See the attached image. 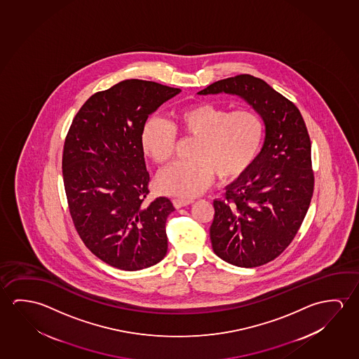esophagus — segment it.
<instances>
[{
    "label": "esophagus",
    "mask_w": 359,
    "mask_h": 359,
    "mask_svg": "<svg viewBox=\"0 0 359 359\" xmlns=\"http://www.w3.org/2000/svg\"><path fill=\"white\" fill-rule=\"evenodd\" d=\"M191 203H194V201H192V199H173V205H175L176 208H182V207H186V205H191Z\"/></svg>",
    "instance_id": "34e87169"
}]
</instances>
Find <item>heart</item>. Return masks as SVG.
<instances>
[{
    "label": "heart",
    "mask_w": 359,
    "mask_h": 359,
    "mask_svg": "<svg viewBox=\"0 0 359 359\" xmlns=\"http://www.w3.org/2000/svg\"><path fill=\"white\" fill-rule=\"evenodd\" d=\"M176 132L197 138L192 161L165 167L156 184L162 194L191 198L202 194L215 175L229 181L250 168L262 147L264 123L252 109L229 112L213 103H194L175 111L170 123L149 118L141 132L143 152L156 163L168 162L176 146Z\"/></svg>",
    "instance_id": "heart-1"
}]
</instances>
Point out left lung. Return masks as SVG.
Here are the masks:
<instances>
[{"label":"left lung","instance_id":"left-lung-1","mask_svg":"<svg viewBox=\"0 0 359 359\" xmlns=\"http://www.w3.org/2000/svg\"><path fill=\"white\" fill-rule=\"evenodd\" d=\"M242 98L264 123V142L250 168L213 201L212 248L223 261L252 268L273 261L290 245L313 194L311 140L299 109L250 74L217 81L198 95Z\"/></svg>","mask_w":359,"mask_h":359}]
</instances>
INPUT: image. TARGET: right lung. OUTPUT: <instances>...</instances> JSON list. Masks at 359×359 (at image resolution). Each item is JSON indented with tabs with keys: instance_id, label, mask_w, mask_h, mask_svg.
Returning <instances> with one entry per match:
<instances>
[{
	"instance_id": "add662e5",
	"label": "right lung",
	"mask_w": 359,
	"mask_h": 359,
	"mask_svg": "<svg viewBox=\"0 0 359 359\" xmlns=\"http://www.w3.org/2000/svg\"><path fill=\"white\" fill-rule=\"evenodd\" d=\"M181 92L125 80L90 97L65 141L62 175L69 213L86 247L109 266L140 271L167 253V197L146 203L149 173L141 146L148 116Z\"/></svg>"
}]
</instances>
